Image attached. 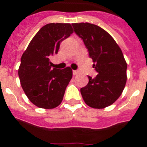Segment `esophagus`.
Returning a JSON list of instances; mask_svg holds the SVG:
<instances>
[{"instance_id":"1","label":"esophagus","mask_w":147,"mask_h":147,"mask_svg":"<svg viewBox=\"0 0 147 147\" xmlns=\"http://www.w3.org/2000/svg\"><path fill=\"white\" fill-rule=\"evenodd\" d=\"M78 74H79V71H73V74L74 75H77Z\"/></svg>"}]
</instances>
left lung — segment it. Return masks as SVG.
Segmentation results:
<instances>
[{"mask_svg":"<svg viewBox=\"0 0 147 147\" xmlns=\"http://www.w3.org/2000/svg\"><path fill=\"white\" fill-rule=\"evenodd\" d=\"M74 32L83 40L98 75L88 76L81 88L87 105L96 109L108 107L119 98L127 82V65L121 49L105 30L89 23H72Z\"/></svg>","mask_w":147,"mask_h":147,"instance_id":"1","label":"left lung"}]
</instances>
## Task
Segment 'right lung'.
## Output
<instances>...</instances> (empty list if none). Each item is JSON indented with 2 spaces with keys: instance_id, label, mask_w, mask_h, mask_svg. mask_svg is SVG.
I'll return each mask as SVG.
<instances>
[{
  "instance_id": "obj_1",
  "label": "right lung",
  "mask_w": 147,
  "mask_h": 147,
  "mask_svg": "<svg viewBox=\"0 0 147 147\" xmlns=\"http://www.w3.org/2000/svg\"><path fill=\"white\" fill-rule=\"evenodd\" d=\"M73 32L70 23H49L39 30L22 55L20 85L30 102L40 108H55L63 99L72 69L52 68L49 57L57 54L60 42Z\"/></svg>"
}]
</instances>
